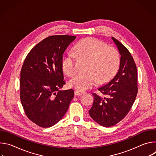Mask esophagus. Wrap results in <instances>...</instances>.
Here are the masks:
<instances>
[{"label": "esophagus", "instance_id": "34e87169", "mask_svg": "<svg viewBox=\"0 0 156 156\" xmlns=\"http://www.w3.org/2000/svg\"><path fill=\"white\" fill-rule=\"evenodd\" d=\"M84 93V92L81 91L80 90H75V96H81L82 94H83Z\"/></svg>", "mask_w": 156, "mask_h": 156}]
</instances>
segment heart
<instances>
[{"mask_svg": "<svg viewBox=\"0 0 156 156\" xmlns=\"http://www.w3.org/2000/svg\"><path fill=\"white\" fill-rule=\"evenodd\" d=\"M74 52L80 58L88 61L86 72L78 74L69 82L71 87L84 91L96 85L97 82L104 84L112 79L118 71L120 55L114 47L94 37L81 40L74 48ZM62 66L63 72L69 76L76 72V57L72 53L63 58Z\"/></svg>", "mask_w": 156, "mask_h": 156, "instance_id": "b5f03b06", "label": "heart"}]
</instances>
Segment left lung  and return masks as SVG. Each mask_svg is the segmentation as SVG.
Returning <instances> with one entry per match:
<instances>
[{
  "label": "left lung",
  "mask_w": 156,
  "mask_h": 156,
  "mask_svg": "<svg viewBox=\"0 0 156 156\" xmlns=\"http://www.w3.org/2000/svg\"><path fill=\"white\" fill-rule=\"evenodd\" d=\"M121 55L119 70L108 84L99 87L101 95L93 93L94 102L89 110L91 117L101 126L115 125L128 114L137 96L138 73L129 51L112 37Z\"/></svg>",
  "instance_id": "obj_1"
}]
</instances>
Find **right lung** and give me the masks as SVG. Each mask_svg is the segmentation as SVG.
<instances>
[{"mask_svg": "<svg viewBox=\"0 0 156 156\" xmlns=\"http://www.w3.org/2000/svg\"><path fill=\"white\" fill-rule=\"evenodd\" d=\"M76 36H49L26 57L20 73V99L27 117L42 128L58 122L67 111L74 91H59L65 84L63 54Z\"/></svg>", "mask_w": 156, "mask_h": 156, "instance_id": "1", "label": "right lung"}]
</instances>
